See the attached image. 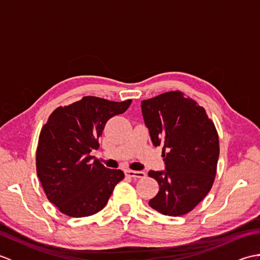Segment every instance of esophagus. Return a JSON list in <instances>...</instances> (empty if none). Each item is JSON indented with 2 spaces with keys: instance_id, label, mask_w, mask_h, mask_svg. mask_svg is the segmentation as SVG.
I'll use <instances>...</instances> for the list:
<instances>
[{
  "instance_id": "esophagus-1",
  "label": "esophagus",
  "mask_w": 260,
  "mask_h": 260,
  "mask_svg": "<svg viewBox=\"0 0 260 260\" xmlns=\"http://www.w3.org/2000/svg\"><path fill=\"white\" fill-rule=\"evenodd\" d=\"M125 173H126L127 176H131V178H134V179H143V178H145V173L142 172V171L127 170Z\"/></svg>"
}]
</instances>
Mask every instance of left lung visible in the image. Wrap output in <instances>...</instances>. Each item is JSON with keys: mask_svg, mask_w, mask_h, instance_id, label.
Wrapping results in <instances>:
<instances>
[{"mask_svg": "<svg viewBox=\"0 0 260 260\" xmlns=\"http://www.w3.org/2000/svg\"><path fill=\"white\" fill-rule=\"evenodd\" d=\"M142 114L154 146H162L163 171L148 176L159 185L150 207L179 217L194 209L213 184L219 139L206 109L181 91H169L142 102Z\"/></svg>", "mask_w": 260, "mask_h": 260, "instance_id": "obj_1", "label": "left lung"}]
</instances>
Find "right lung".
<instances>
[{
  "instance_id": "1",
  "label": "right lung",
  "mask_w": 260,
  "mask_h": 260,
  "mask_svg": "<svg viewBox=\"0 0 260 260\" xmlns=\"http://www.w3.org/2000/svg\"><path fill=\"white\" fill-rule=\"evenodd\" d=\"M132 101L109 102L87 96L58 107L42 127L37 148V174L49 199L62 213L80 218L106 206L115 185L124 179L91 156L107 120L123 114Z\"/></svg>"
}]
</instances>
